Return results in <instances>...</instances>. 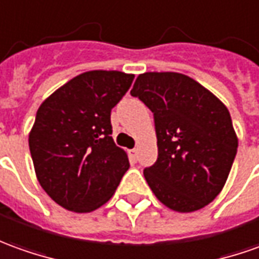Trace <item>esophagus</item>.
I'll list each match as a JSON object with an SVG mask.
<instances>
[{
  "label": "esophagus",
  "mask_w": 259,
  "mask_h": 259,
  "mask_svg": "<svg viewBox=\"0 0 259 259\" xmlns=\"http://www.w3.org/2000/svg\"><path fill=\"white\" fill-rule=\"evenodd\" d=\"M137 153H138L137 149H130V151H128V156H130V160H131L133 163L137 162Z\"/></svg>",
  "instance_id": "34e87169"
}]
</instances>
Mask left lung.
<instances>
[{
	"mask_svg": "<svg viewBox=\"0 0 259 259\" xmlns=\"http://www.w3.org/2000/svg\"><path fill=\"white\" fill-rule=\"evenodd\" d=\"M131 96L153 112L158 159L144 169L153 194L179 213L207 206L226 185L238 147L227 107L175 72L140 74Z\"/></svg>",
	"mask_w": 259,
	"mask_h": 259,
	"instance_id": "1",
	"label": "left lung"
}]
</instances>
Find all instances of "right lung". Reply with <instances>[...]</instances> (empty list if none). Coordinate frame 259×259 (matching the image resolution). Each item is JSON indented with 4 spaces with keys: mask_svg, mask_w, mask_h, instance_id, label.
Listing matches in <instances>:
<instances>
[{
    "mask_svg": "<svg viewBox=\"0 0 259 259\" xmlns=\"http://www.w3.org/2000/svg\"><path fill=\"white\" fill-rule=\"evenodd\" d=\"M133 80L117 70L81 73L39 107L29 133L33 166L42 189L66 210L90 213L103 206L128 170L110 117Z\"/></svg>",
    "mask_w": 259,
    "mask_h": 259,
    "instance_id": "add662e5",
    "label": "right lung"
}]
</instances>
